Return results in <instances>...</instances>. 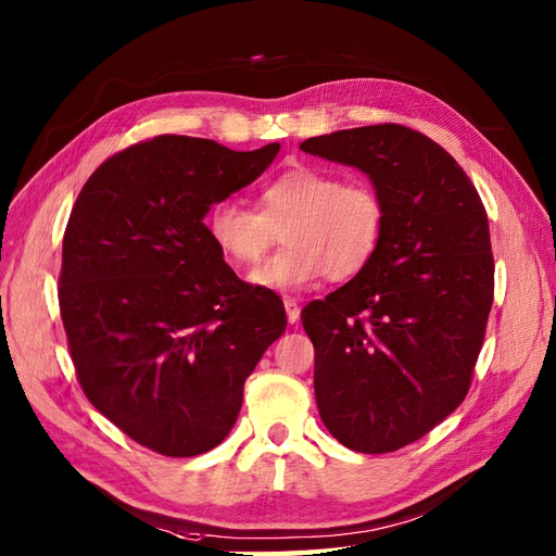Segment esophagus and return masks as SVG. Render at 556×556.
Instances as JSON below:
<instances>
[{
  "label": "esophagus",
  "instance_id": "34e87169",
  "mask_svg": "<svg viewBox=\"0 0 556 556\" xmlns=\"http://www.w3.org/2000/svg\"><path fill=\"white\" fill-rule=\"evenodd\" d=\"M285 308H287V320H289L291 325H296V323H299V317H301V308H299L296 299L287 296V299H285Z\"/></svg>",
  "mask_w": 556,
  "mask_h": 556
}]
</instances>
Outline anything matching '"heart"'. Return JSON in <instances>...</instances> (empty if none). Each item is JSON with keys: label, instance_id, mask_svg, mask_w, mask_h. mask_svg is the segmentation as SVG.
Wrapping results in <instances>:
<instances>
[{"label": "heart", "instance_id": "b5f03b06", "mask_svg": "<svg viewBox=\"0 0 556 556\" xmlns=\"http://www.w3.org/2000/svg\"><path fill=\"white\" fill-rule=\"evenodd\" d=\"M257 203L260 210H251L233 198L217 200L205 212V231L229 263L255 265L285 229V251L251 271L263 289H303L323 275L346 281L380 251L387 205L363 179L299 164L260 186Z\"/></svg>", "mask_w": 556, "mask_h": 556}]
</instances>
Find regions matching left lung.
Listing matches in <instances>:
<instances>
[{"mask_svg":"<svg viewBox=\"0 0 556 556\" xmlns=\"http://www.w3.org/2000/svg\"><path fill=\"white\" fill-rule=\"evenodd\" d=\"M370 176L387 205L372 263L301 313L325 428L353 452L420 440L466 399L494 299L485 205L434 140L401 124L308 138Z\"/></svg>","mask_w":556,"mask_h":556,"instance_id":"left-lung-1","label":"left lung"}]
</instances>
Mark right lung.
Returning <instances> with one entry per match:
<instances>
[{
	"mask_svg": "<svg viewBox=\"0 0 556 556\" xmlns=\"http://www.w3.org/2000/svg\"><path fill=\"white\" fill-rule=\"evenodd\" d=\"M277 152L140 140L104 160L71 210L59 311L76 377L104 418L162 456L205 454L229 434L245 377L287 329L281 299L236 277L203 224Z\"/></svg>",
	"mask_w": 556,
	"mask_h": 556,
	"instance_id": "1",
	"label": "right lung"
}]
</instances>
